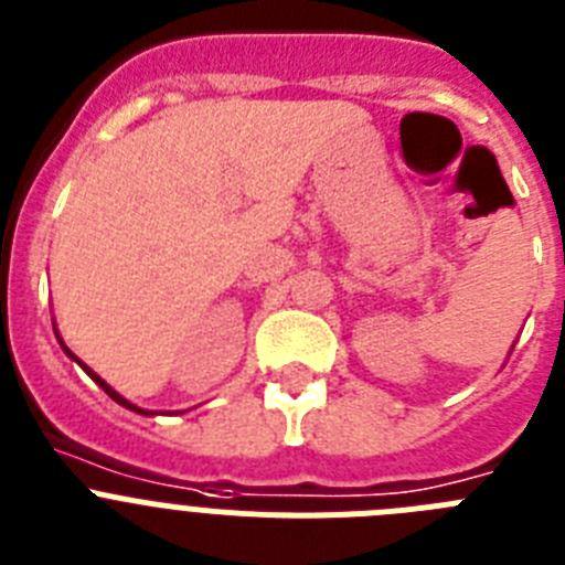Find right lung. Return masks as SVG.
Returning <instances> with one entry per match:
<instances>
[{"mask_svg":"<svg viewBox=\"0 0 565 565\" xmlns=\"http://www.w3.org/2000/svg\"><path fill=\"white\" fill-rule=\"evenodd\" d=\"M62 347H65V343H62ZM65 352H67V355H71V358H76V355H73V352H71V350H67V347H65ZM76 361H78V358H76ZM82 366H85V364H82ZM85 372H87V375H90V377H93V381H96V384H99V386H102V390H105V392H107V395H110V398H113V401H116V404H121V406H127V409H134V412H141V415H147V412H145V409H139V406H134V404H130V401H125V398H121L119 392H116V390H110V386H107V384H105V381H102V377H99V375H96V372H93V370H87V366H85Z\"/></svg>","mask_w":565,"mask_h":565,"instance_id":"1","label":"right lung"}]
</instances>
